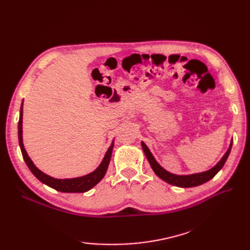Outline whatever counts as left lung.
Segmentation results:
<instances>
[{
	"mask_svg": "<svg viewBox=\"0 0 250 250\" xmlns=\"http://www.w3.org/2000/svg\"><path fill=\"white\" fill-rule=\"evenodd\" d=\"M141 143H142V148H143L144 153H145L147 160L151 166V168H152L153 172L156 174V175L161 179H163L164 181H166V183H168L172 186L179 187V188L197 187V186H200L204 183H207V181L210 180L219 171L222 169V167L224 166L226 160H228V157L230 153L231 146H232V140H231L228 151H226L225 154L222 156L221 160L219 161L211 169H209L208 171H204V172H200V173L188 174V175H177V174H173L166 169H164L162 166L156 162V160L152 155V153H151V151L149 150L146 144L144 142H141Z\"/></svg>",
	"mask_w": 250,
	"mask_h": 250,
	"instance_id": "1",
	"label": "left lung"
}]
</instances>
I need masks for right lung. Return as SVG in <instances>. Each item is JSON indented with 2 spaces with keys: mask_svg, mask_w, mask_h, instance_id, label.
<instances>
[{
  "mask_svg": "<svg viewBox=\"0 0 250 250\" xmlns=\"http://www.w3.org/2000/svg\"><path fill=\"white\" fill-rule=\"evenodd\" d=\"M24 102V101H22ZM21 102V110H20V120H19V125H18V130H19V144L21 147V151L22 154V158H24L25 163L27 164L28 168L30 171L32 172L33 175L41 180L42 184L49 186L52 188H55L56 191L63 192V193H84L89 191L90 188H94L97 184L100 183V180L104 177L105 174H106L108 165L110 162V157L112 153L113 145H115V142L112 140L111 145L107 149L106 153H105L101 164L98 166V168L90 172L86 175H83L80 177H75V178H54L48 174L43 173L36 166L33 164L31 158L29 157L27 151L24 147V143H22V105L24 103Z\"/></svg>",
  "mask_w": 250,
  "mask_h": 250,
  "instance_id": "add662e5",
  "label": "right lung"
}]
</instances>
